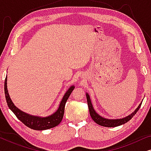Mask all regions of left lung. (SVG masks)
<instances>
[{
	"label": "left lung",
	"mask_w": 151,
	"mask_h": 151,
	"mask_svg": "<svg viewBox=\"0 0 151 151\" xmlns=\"http://www.w3.org/2000/svg\"><path fill=\"white\" fill-rule=\"evenodd\" d=\"M86 100H87L88 109H89L90 115H91V118L93 119V121L95 122L98 124L102 126V127H118V126L122 125V124H124L128 122H129L130 119H131L132 117H133L134 115L136 114V113H137L138 110L139 109L140 106H141V105H142V102L140 103V104H139V106H137V108L136 109L131 115H128V116L124 117V118L116 119H106V118H104V117L100 116V115H98V113H96V111L94 110L93 106V105H92L91 101L90 96H88V94L87 93H86Z\"/></svg>",
	"instance_id": "8db88e82"
}]
</instances>
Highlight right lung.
<instances>
[{
    "mask_svg": "<svg viewBox=\"0 0 151 151\" xmlns=\"http://www.w3.org/2000/svg\"><path fill=\"white\" fill-rule=\"evenodd\" d=\"M7 76H6L5 80V98L7 101V105L9 108L11 109L12 112L16 115L17 118L22 122L24 125L27 127L30 128V129L37 130V131H42V130H47L51 129L56 127L61 122L62 119L63 118L64 112H65V106L67 101L69 98L71 92L75 88L74 86H70L67 91L65 93V96H63L62 99L60 103L58 109L52 115H49L47 117H39V116H34V115H31L28 113H26L23 111H20L19 109L16 107L10 98L9 93L7 90Z\"/></svg>",
    "mask_w": 151,
    "mask_h": 151,
    "instance_id": "obj_1",
    "label": "right lung"
}]
</instances>
